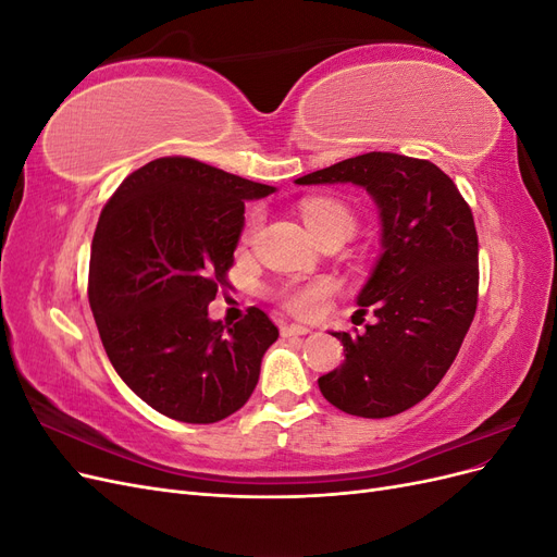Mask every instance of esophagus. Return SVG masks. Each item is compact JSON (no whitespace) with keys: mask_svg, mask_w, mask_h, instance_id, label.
Returning a JSON list of instances; mask_svg holds the SVG:
<instances>
[{"mask_svg":"<svg viewBox=\"0 0 557 557\" xmlns=\"http://www.w3.org/2000/svg\"><path fill=\"white\" fill-rule=\"evenodd\" d=\"M311 330L305 327V325H297V323H290V325H283L281 327V334L283 336H301V334H309Z\"/></svg>","mask_w":557,"mask_h":557,"instance_id":"obj_1","label":"esophagus"}]
</instances>
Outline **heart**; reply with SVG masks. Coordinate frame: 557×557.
Wrapping results in <instances>:
<instances>
[{"mask_svg":"<svg viewBox=\"0 0 557 557\" xmlns=\"http://www.w3.org/2000/svg\"><path fill=\"white\" fill-rule=\"evenodd\" d=\"M301 215L313 237H320L330 230H346L352 232V215L346 207L336 205L330 199H309L301 205ZM330 285L327 283H311L305 288H295L285 297V305L297 315H318L327 305Z\"/></svg>","mask_w":557,"mask_h":557,"instance_id":"b5f03b06","label":"heart"}]
</instances>
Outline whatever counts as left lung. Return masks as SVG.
I'll use <instances>...</instances> for the list:
<instances>
[{
  "instance_id": "obj_1",
  "label": "left lung",
  "mask_w": 557,
  "mask_h": 557,
  "mask_svg": "<svg viewBox=\"0 0 557 557\" xmlns=\"http://www.w3.org/2000/svg\"><path fill=\"white\" fill-rule=\"evenodd\" d=\"M295 183L358 185L381 221V256L356 299L374 323L360 334L332 332L346 360L318 379L320 393L362 418L416 407L448 372L476 313L471 209L440 166L397 153L348 158Z\"/></svg>"
}]
</instances>
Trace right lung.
<instances>
[{
	"mask_svg": "<svg viewBox=\"0 0 557 557\" xmlns=\"http://www.w3.org/2000/svg\"><path fill=\"white\" fill-rule=\"evenodd\" d=\"M276 193L190 158L129 174L92 237L88 297L113 369L129 391L181 423L239 411L278 330L260 309L239 323L209 318L227 288L246 201Z\"/></svg>",
	"mask_w": 557,
	"mask_h": 557,
	"instance_id": "1",
	"label": "right lung"
}]
</instances>
